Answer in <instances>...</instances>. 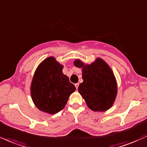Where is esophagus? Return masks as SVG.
Wrapping results in <instances>:
<instances>
[{
  "instance_id": "obj_1",
  "label": "esophagus",
  "mask_w": 147,
  "mask_h": 147,
  "mask_svg": "<svg viewBox=\"0 0 147 147\" xmlns=\"http://www.w3.org/2000/svg\"><path fill=\"white\" fill-rule=\"evenodd\" d=\"M75 86L76 88H77V89H78L79 86V84H75Z\"/></svg>"
}]
</instances>
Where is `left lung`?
<instances>
[{
	"instance_id": "1",
	"label": "left lung",
	"mask_w": 147,
	"mask_h": 147,
	"mask_svg": "<svg viewBox=\"0 0 147 147\" xmlns=\"http://www.w3.org/2000/svg\"><path fill=\"white\" fill-rule=\"evenodd\" d=\"M82 68L84 82L79 84V92L92 110L104 112L112 107L117 94V84L112 70L100 58L90 65H85L80 60L74 62Z\"/></svg>"
}]
</instances>
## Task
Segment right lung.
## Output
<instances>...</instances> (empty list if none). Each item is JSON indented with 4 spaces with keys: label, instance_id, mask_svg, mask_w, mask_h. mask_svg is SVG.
I'll return each mask as SVG.
<instances>
[{
    "label": "right lung",
    "instance_id": "obj_1",
    "mask_svg": "<svg viewBox=\"0 0 147 147\" xmlns=\"http://www.w3.org/2000/svg\"><path fill=\"white\" fill-rule=\"evenodd\" d=\"M63 66L53 57L39 65L31 86L33 101L42 112L53 114L63 109L75 86L62 72Z\"/></svg>",
    "mask_w": 147,
    "mask_h": 147
}]
</instances>
